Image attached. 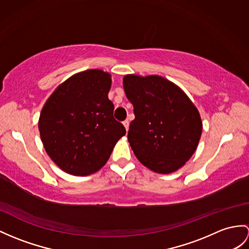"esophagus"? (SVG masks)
I'll return each mask as SVG.
<instances>
[{
    "label": "esophagus",
    "mask_w": 249,
    "mask_h": 249,
    "mask_svg": "<svg viewBox=\"0 0 249 249\" xmlns=\"http://www.w3.org/2000/svg\"><path fill=\"white\" fill-rule=\"evenodd\" d=\"M123 124H124V128H125L126 132H128V130H129V125H130V124H129V120H124Z\"/></svg>",
    "instance_id": "1"
}]
</instances>
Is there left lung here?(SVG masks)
Masks as SVG:
<instances>
[{
  "mask_svg": "<svg viewBox=\"0 0 249 249\" xmlns=\"http://www.w3.org/2000/svg\"><path fill=\"white\" fill-rule=\"evenodd\" d=\"M124 89L134 107L128 141L138 160L162 174L183 167L202 134L195 105L178 86L160 76L126 75Z\"/></svg>",
  "mask_w": 249,
  "mask_h": 249,
  "instance_id": "8db88e82",
  "label": "left lung"
}]
</instances>
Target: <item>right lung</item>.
I'll return each instance as SVG.
<instances>
[{
    "label": "right lung",
    "instance_id": "right-lung-1",
    "mask_svg": "<svg viewBox=\"0 0 249 249\" xmlns=\"http://www.w3.org/2000/svg\"><path fill=\"white\" fill-rule=\"evenodd\" d=\"M110 89L107 72L89 70L59 86L42 108V142L63 171L80 177L98 171L125 134L123 124L113 117Z\"/></svg>",
    "mask_w": 249,
    "mask_h": 249
}]
</instances>
